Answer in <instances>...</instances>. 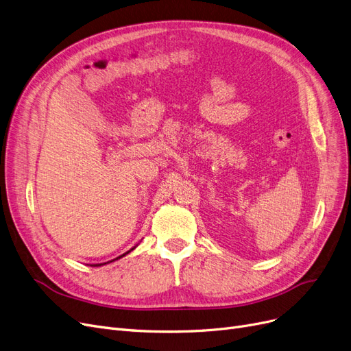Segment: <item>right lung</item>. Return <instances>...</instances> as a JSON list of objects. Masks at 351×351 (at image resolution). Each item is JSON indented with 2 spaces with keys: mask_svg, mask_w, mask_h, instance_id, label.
I'll list each match as a JSON object with an SVG mask.
<instances>
[{
  "mask_svg": "<svg viewBox=\"0 0 351 351\" xmlns=\"http://www.w3.org/2000/svg\"><path fill=\"white\" fill-rule=\"evenodd\" d=\"M127 253H128V252H127ZM123 256H124V254H123ZM120 257H121V256H120ZM117 258H119V257H117ZM95 266H101V265H95Z\"/></svg>",
  "mask_w": 351,
  "mask_h": 351,
  "instance_id": "right-lung-1",
  "label": "right lung"
}]
</instances>
